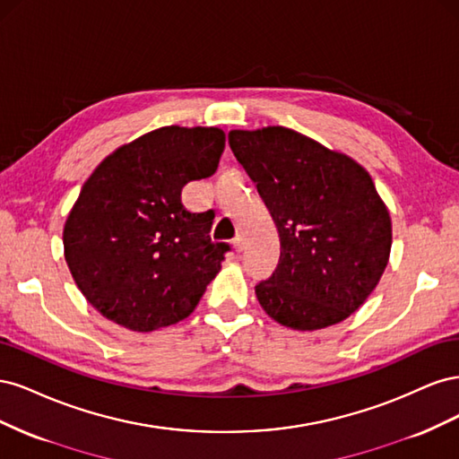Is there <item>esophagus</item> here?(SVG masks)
<instances>
[{
  "mask_svg": "<svg viewBox=\"0 0 459 459\" xmlns=\"http://www.w3.org/2000/svg\"><path fill=\"white\" fill-rule=\"evenodd\" d=\"M233 247H235V251H238V253L245 251V239L241 238V235H238V238L233 239Z\"/></svg>",
  "mask_w": 459,
  "mask_h": 459,
  "instance_id": "34e87169",
  "label": "esophagus"
}]
</instances>
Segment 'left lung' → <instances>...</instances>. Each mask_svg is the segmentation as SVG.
<instances>
[{
	"label": "left lung",
	"instance_id": "1",
	"mask_svg": "<svg viewBox=\"0 0 459 459\" xmlns=\"http://www.w3.org/2000/svg\"><path fill=\"white\" fill-rule=\"evenodd\" d=\"M228 137L280 231V264L256 285L260 307L299 331L342 322L391 255V216L373 179L351 157L283 126Z\"/></svg>",
	"mask_w": 459,
	"mask_h": 459
}]
</instances>
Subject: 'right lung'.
Returning <instances> with one entry per match:
<instances>
[{
    "label": "right lung",
    "mask_w": 459,
    "mask_h": 459,
    "mask_svg": "<svg viewBox=\"0 0 459 459\" xmlns=\"http://www.w3.org/2000/svg\"><path fill=\"white\" fill-rule=\"evenodd\" d=\"M226 134L166 126L108 155L82 186L63 231L78 289L132 331L178 324L199 304L230 243H214V212H189L182 187L214 174Z\"/></svg>",
    "instance_id": "add662e5"
}]
</instances>
